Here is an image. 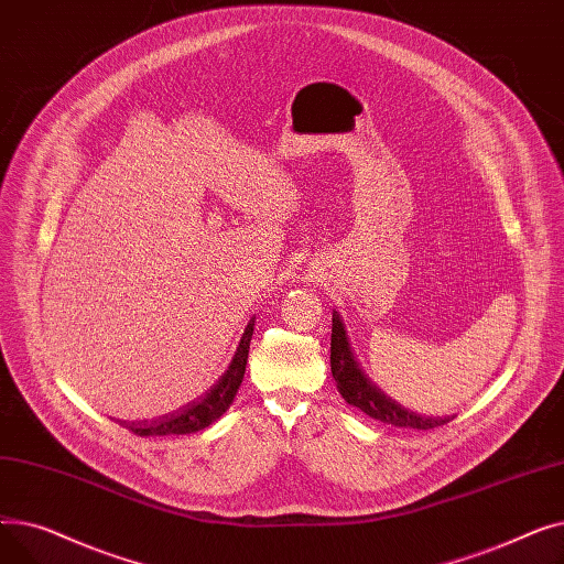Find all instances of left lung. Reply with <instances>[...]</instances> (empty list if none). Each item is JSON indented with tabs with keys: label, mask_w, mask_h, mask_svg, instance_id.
<instances>
[{
	"label": "left lung",
	"mask_w": 564,
	"mask_h": 564,
	"mask_svg": "<svg viewBox=\"0 0 564 564\" xmlns=\"http://www.w3.org/2000/svg\"><path fill=\"white\" fill-rule=\"evenodd\" d=\"M332 324V375L336 379V387L340 395L351 404L359 406L370 419L381 423H389L395 427H411V430H432L438 425H446L453 419H432L421 416L416 411H409L395 400L383 393L377 383L359 368V361L354 359V351L349 347L345 324L340 315L334 311Z\"/></svg>",
	"instance_id": "8db88e82"
}]
</instances>
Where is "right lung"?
I'll list each match as a JSON object with an SVG mask.
<instances>
[{
    "mask_svg": "<svg viewBox=\"0 0 564 564\" xmlns=\"http://www.w3.org/2000/svg\"><path fill=\"white\" fill-rule=\"evenodd\" d=\"M253 322H256V317H251V322L247 324L242 340H240V345H237V351H235L228 370L200 400L183 406L181 411L169 413V416L155 419V421H141V423H123L121 421V423L128 430H132L137 436H166V434H192V432L205 430L207 425L219 421L226 413V409L232 404V398L237 395V389H240V383L245 379L249 345H251V336H253Z\"/></svg>",
    "mask_w": 564,
    "mask_h": 564,
    "instance_id": "obj_1",
    "label": "right lung"
}]
</instances>
